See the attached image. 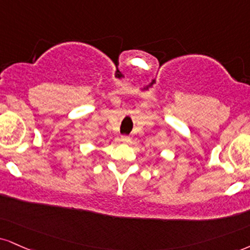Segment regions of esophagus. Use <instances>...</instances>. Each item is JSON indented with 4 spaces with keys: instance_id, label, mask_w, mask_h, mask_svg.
Wrapping results in <instances>:
<instances>
[{
    "instance_id": "34e87169",
    "label": "esophagus",
    "mask_w": 250,
    "mask_h": 250,
    "mask_svg": "<svg viewBox=\"0 0 250 250\" xmlns=\"http://www.w3.org/2000/svg\"><path fill=\"white\" fill-rule=\"evenodd\" d=\"M121 141L123 143H129L131 141V138L129 136H121Z\"/></svg>"
}]
</instances>
